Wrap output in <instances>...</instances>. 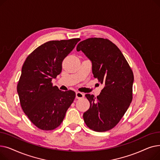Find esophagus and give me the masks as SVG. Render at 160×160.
Segmentation results:
<instances>
[{"label": "esophagus", "mask_w": 160, "mask_h": 160, "mask_svg": "<svg viewBox=\"0 0 160 160\" xmlns=\"http://www.w3.org/2000/svg\"><path fill=\"white\" fill-rule=\"evenodd\" d=\"M84 94L82 93H80V92H77L76 93V98H77V99H80V98H82L84 97Z\"/></svg>", "instance_id": "obj_1"}]
</instances>
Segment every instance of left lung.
<instances>
[{
	"mask_svg": "<svg viewBox=\"0 0 160 160\" xmlns=\"http://www.w3.org/2000/svg\"><path fill=\"white\" fill-rule=\"evenodd\" d=\"M77 50L89 59L94 77L104 85L97 97L86 95L90 107L83 113V120L94 131L110 130L120 121L132 100L133 72L119 48L107 39L83 40Z\"/></svg>",
	"mask_w": 160,
	"mask_h": 160,
	"instance_id": "obj_1",
	"label": "left lung"
}]
</instances>
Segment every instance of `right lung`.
Listing matches in <instances>:
<instances>
[{"label":"right lung","mask_w":160,"mask_h":160,"mask_svg":"<svg viewBox=\"0 0 160 160\" xmlns=\"http://www.w3.org/2000/svg\"><path fill=\"white\" fill-rule=\"evenodd\" d=\"M80 40L48 41L33 50L22 65L17 88L21 106L39 129L52 130L59 127L74 101V91H62L51 81L60 74L63 59Z\"/></svg>","instance_id":"right-lung-1"}]
</instances>
